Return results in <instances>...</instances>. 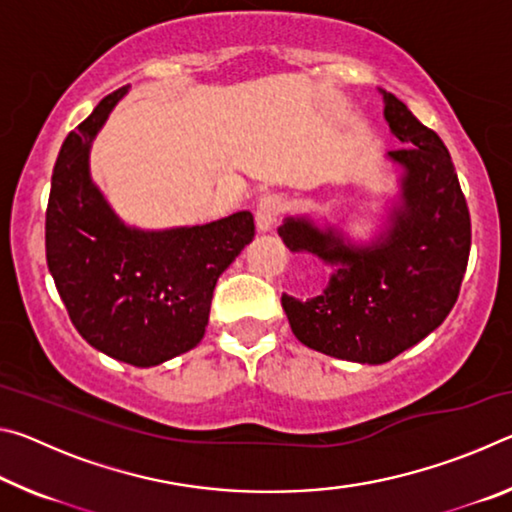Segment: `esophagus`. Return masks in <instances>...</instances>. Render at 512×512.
Listing matches in <instances>:
<instances>
[{
  "mask_svg": "<svg viewBox=\"0 0 512 512\" xmlns=\"http://www.w3.org/2000/svg\"><path fill=\"white\" fill-rule=\"evenodd\" d=\"M282 212V198L277 196H264L259 198L257 203V210H255V225H257V232H271L273 223L277 221V216Z\"/></svg>",
  "mask_w": 512,
  "mask_h": 512,
  "instance_id": "esophagus-1",
  "label": "esophagus"
}]
</instances>
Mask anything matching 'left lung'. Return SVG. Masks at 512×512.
<instances>
[{"mask_svg": "<svg viewBox=\"0 0 512 512\" xmlns=\"http://www.w3.org/2000/svg\"><path fill=\"white\" fill-rule=\"evenodd\" d=\"M379 92L386 124L404 146L386 153L397 194L386 198L377 235L354 241L339 223L311 214H289L277 228L291 253L316 257L332 271L314 298L282 293L291 332L311 350L370 366L395 359L443 323L472 244L447 146L395 94Z\"/></svg>", "mask_w": 512, "mask_h": 512, "instance_id": "left-lung-1", "label": "left lung"}]
</instances>
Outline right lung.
<instances>
[{
  "instance_id": "obj_1",
  "label": "right lung",
  "mask_w": 512,
  "mask_h": 512,
  "mask_svg": "<svg viewBox=\"0 0 512 512\" xmlns=\"http://www.w3.org/2000/svg\"><path fill=\"white\" fill-rule=\"evenodd\" d=\"M131 85L115 90L60 146L47 205V266L94 350L151 368L196 348L221 273L255 237L253 214L144 230L112 210L90 173L92 142Z\"/></svg>"
}]
</instances>
